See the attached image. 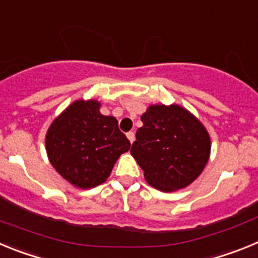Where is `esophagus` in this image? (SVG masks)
Wrapping results in <instances>:
<instances>
[{"label": "esophagus", "instance_id": "1", "mask_svg": "<svg viewBox=\"0 0 258 258\" xmlns=\"http://www.w3.org/2000/svg\"><path fill=\"white\" fill-rule=\"evenodd\" d=\"M126 137H127V140L131 141V143H133L134 140H136V136H134L133 132H129V133H126Z\"/></svg>", "mask_w": 258, "mask_h": 258}]
</instances>
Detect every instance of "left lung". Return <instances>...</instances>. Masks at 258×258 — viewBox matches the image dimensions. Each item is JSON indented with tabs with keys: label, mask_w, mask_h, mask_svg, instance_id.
<instances>
[{
	"label": "left lung",
	"mask_w": 258,
	"mask_h": 258,
	"mask_svg": "<svg viewBox=\"0 0 258 258\" xmlns=\"http://www.w3.org/2000/svg\"><path fill=\"white\" fill-rule=\"evenodd\" d=\"M132 156L146 181L170 192L194 182L208 163L211 138L204 125L178 104L150 106L141 116Z\"/></svg>",
	"instance_id": "left-lung-1"
}]
</instances>
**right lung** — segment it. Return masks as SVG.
I'll return each mask as SVG.
<instances>
[{"label":"right lung","instance_id":"1","mask_svg":"<svg viewBox=\"0 0 258 258\" xmlns=\"http://www.w3.org/2000/svg\"><path fill=\"white\" fill-rule=\"evenodd\" d=\"M97 101L74 102L50 125L46 152L51 165L70 183L92 188L109 177L131 142L113 116L99 112Z\"/></svg>","mask_w":258,"mask_h":258}]
</instances>
